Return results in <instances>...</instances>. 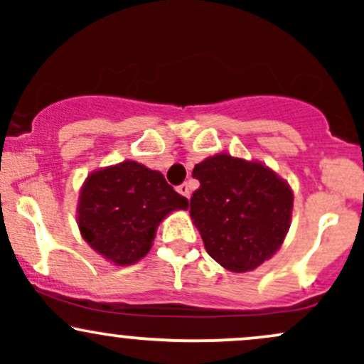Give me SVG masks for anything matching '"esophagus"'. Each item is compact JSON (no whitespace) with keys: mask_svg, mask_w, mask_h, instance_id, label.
I'll return each instance as SVG.
<instances>
[{"mask_svg":"<svg viewBox=\"0 0 364 364\" xmlns=\"http://www.w3.org/2000/svg\"><path fill=\"white\" fill-rule=\"evenodd\" d=\"M178 191L183 196H186V198H190V185H188V183H183V185H179Z\"/></svg>","mask_w":364,"mask_h":364,"instance_id":"obj_1","label":"esophagus"}]
</instances>
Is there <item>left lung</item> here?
Segmentation results:
<instances>
[{
	"label": "left lung",
	"instance_id": "left-lung-1",
	"mask_svg": "<svg viewBox=\"0 0 364 364\" xmlns=\"http://www.w3.org/2000/svg\"><path fill=\"white\" fill-rule=\"evenodd\" d=\"M190 198L207 253L231 272H248L281 248L291 223L292 191L274 171L228 154L195 166Z\"/></svg>",
	"mask_w": 364,
	"mask_h": 364
}]
</instances>
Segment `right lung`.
<instances>
[{
    "label": "right lung",
    "mask_w": 364,
    "mask_h": 364,
    "mask_svg": "<svg viewBox=\"0 0 364 364\" xmlns=\"http://www.w3.org/2000/svg\"><path fill=\"white\" fill-rule=\"evenodd\" d=\"M188 200L159 171L124 161L87 178L78 202V228L92 248L116 265L149 253L159 223Z\"/></svg>",
    "instance_id": "right-lung-1"
}]
</instances>
